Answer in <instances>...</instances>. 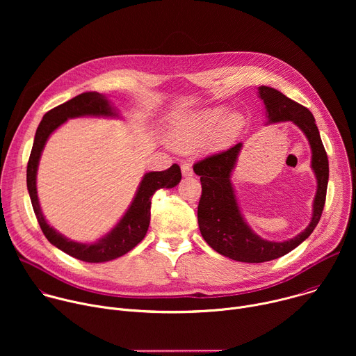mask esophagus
Masks as SVG:
<instances>
[{"mask_svg": "<svg viewBox=\"0 0 356 356\" xmlns=\"http://www.w3.org/2000/svg\"><path fill=\"white\" fill-rule=\"evenodd\" d=\"M181 175H183V177H191V176H193V169H191V166L187 165V163H183V165H181Z\"/></svg>", "mask_w": 356, "mask_h": 356, "instance_id": "34e87169", "label": "esophagus"}]
</instances>
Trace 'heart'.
Returning <instances> with one entry per match:
<instances>
[{
  "mask_svg": "<svg viewBox=\"0 0 356 356\" xmlns=\"http://www.w3.org/2000/svg\"><path fill=\"white\" fill-rule=\"evenodd\" d=\"M220 115L221 108H207L173 117L168 128L169 143L177 150L187 152L210 136L217 145L231 142L243 125L242 115L231 111L218 120Z\"/></svg>",
  "mask_w": 356,
  "mask_h": 356,
  "instance_id": "obj_1",
  "label": "heart"
}]
</instances>
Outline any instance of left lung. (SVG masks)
I'll list each match as a JSON object with an SVG mask.
<instances>
[{"label": "left lung", "mask_w": 356, "mask_h": 356, "mask_svg": "<svg viewBox=\"0 0 356 356\" xmlns=\"http://www.w3.org/2000/svg\"><path fill=\"white\" fill-rule=\"evenodd\" d=\"M258 97L265 106L266 125L290 121L306 135L312 149V169L317 180V191L310 224L287 241H268L246 222L231 180L243 146L242 142L194 165V173L200 176L202 187L197 211L202 238L220 255L248 264L277 259L312 235L324 210L330 173L328 158L313 114L272 87H258Z\"/></svg>", "instance_id": "1"}]
</instances>
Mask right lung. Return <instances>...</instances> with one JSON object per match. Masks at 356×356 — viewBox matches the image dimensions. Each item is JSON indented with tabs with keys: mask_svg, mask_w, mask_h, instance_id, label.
<instances>
[{
	"mask_svg": "<svg viewBox=\"0 0 356 356\" xmlns=\"http://www.w3.org/2000/svg\"><path fill=\"white\" fill-rule=\"evenodd\" d=\"M80 117H103L115 120L121 118L117 107L111 104L108 97L97 91L79 94L77 97L66 101V103L47 111L43 115L35 134L26 169V186L35 216L47 241L76 259L88 264H101L125 255L127 252L135 248L145 238L150 222L152 195L159 188L176 187L181 180V173L177 165H173L163 172L145 173L128 210L106 235L98 238L97 241L77 242L65 236L52 225L47 224L42 213L36 190V175L42 152L49 136L67 120Z\"/></svg>",
	"mask_w": 356,
	"mask_h": 356,
	"instance_id": "obj_1",
	"label": "right lung"
}]
</instances>
